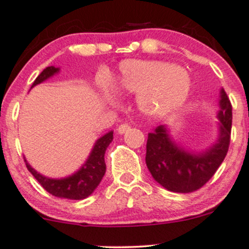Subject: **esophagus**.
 Returning a JSON list of instances; mask_svg holds the SVG:
<instances>
[{
    "label": "esophagus",
    "instance_id": "obj_1",
    "mask_svg": "<svg viewBox=\"0 0 249 249\" xmlns=\"http://www.w3.org/2000/svg\"><path fill=\"white\" fill-rule=\"evenodd\" d=\"M130 127L131 126H130L129 124H126V123H125V124H122L119 127H118V134H120V135L125 134V132L129 131Z\"/></svg>",
    "mask_w": 249,
    "mask_h": 249
}]
</instances>
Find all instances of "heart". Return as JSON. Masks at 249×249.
Listing matches in <instances>:
<instances>
[{
  "instance_id": "1",
  "label": "heart",
  "mask_w": 249,
  "mask_h": 249,
  "mask_svg": "<svg viewBox=\"0 0 249 249\" xmlns=\"http://www.w3.org/2000/svg\"><path fill=\"white\" fill-rule=\"evenodd\" d=\"M115 88L139 95L137 106L149 117H162L183 105L190 90L187 72L161 61L126 60L120 65Z\"/></svg>"
}]
</instances>
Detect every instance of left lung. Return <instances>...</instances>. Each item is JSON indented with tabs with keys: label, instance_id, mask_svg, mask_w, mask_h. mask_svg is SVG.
I'll return each mask as SVG.
<instances>
[{
	"label": "left lung",
	"instance_id": "8db88e82",
	"mask_svg": "<svg viewBox=\"0 0 249 249\" xmlns=\"http://www.w3.org/2000/svg\"><path fill=\"white\" fill-rule=\"evenodd\" d=\"M219 136L211 147L193 153L178 145L165 125L148 134L145 164L153 178L170 192L193 193L212 178L229 150L232 107L224 89H220Z\"/></svg>",
	"mask_w": 249,
	"mask_h": 249
}]
</instances>
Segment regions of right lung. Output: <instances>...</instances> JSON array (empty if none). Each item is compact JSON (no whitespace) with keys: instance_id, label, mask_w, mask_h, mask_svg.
<instances>
[{"instance_id":"obj_1","label":"right lung","mask_w":249,"mask_h":249,"mask_svg":"<svg viewBox=\"0 0 249 249\" xmlns=\"http://www.w3.org/2000/svg\"><path fill=\"white\" fill-rule=\"evenodd\" d=\"M60 71L59 67L49 66L46 67L41 72L31 88L39 83L44 82L48 78L53 77ZM113 141V131L107 132L95 143L89 158L87 159L85 164L74 172L73 175L65 178H48L46 176L38 173L35 169H32L31 165L25 159L27 170L32 173L35 178L38 180L39 184L47 190L49 194L60 199H70V200H83L91 195L97 185L101 182L102 177L106 172V164H105V153L107 147Z\"/></svg>"}]
</instances>
